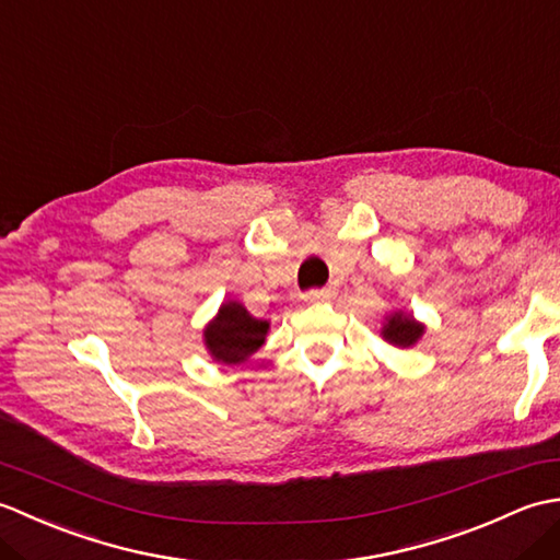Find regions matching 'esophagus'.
<instances>
[{"instance_id": "esophagus-1", "label": "esophagus", "mask_w": 560, "mask_h": 560, "mask_svg": "<svg viewBox=\"0 0 560 560\" xmlns=\"http://www.w3.org/2000/svg\"><path fill=\"white\" fill-rule=\"evenodd\" d=\"M335 295H337L335 289H311V291H305L303 299L307 303H327V301L335 299Z\"/></svg>"}]
</instances>
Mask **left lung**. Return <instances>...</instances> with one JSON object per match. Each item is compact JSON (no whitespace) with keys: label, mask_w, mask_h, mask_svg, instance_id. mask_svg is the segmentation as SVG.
<instances>
[{"label":"left lung","mask_w":560,"mask_h":560,"mask_svg":"<svg viewBox=\"0 0 560 560\" xmlns=\"http://www.w3.org/2000/svg\"><path fill=\"white\" fill-rule=\"evenodd\" d=\"M387 323L383 325V339L389 341L392 347H401V349H409L413 347L416 341L423 337V325L416 323L411 315H404L399 313H392L385 317Z\"/></svg>","instance_id":"left-lung-1"}]
</instances>
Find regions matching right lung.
<instances>
[{"label":"right lung","mask_w":560,"mask_h":560,"mask_svg":"<svg viewBox=\"0 0 560 560\" xmlns=\"http://www.w3.org/2000/svg\"><path fill=\"white\" fill-rule=\"evenodd\" d=\"M267 331V319H257L237 301H229L205 327V343L213 361L235 365L245 363L265 343Z\"/></svg>","instance_id":"add662e5"}]
</instances>
